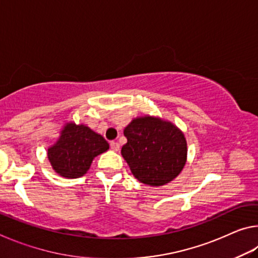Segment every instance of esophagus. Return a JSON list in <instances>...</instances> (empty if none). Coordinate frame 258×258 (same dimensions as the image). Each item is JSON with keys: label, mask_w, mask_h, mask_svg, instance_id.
<instances>
[{"label": "esophagus", "mask_w": 258, "mask_h": 258, "mask_svg": "<svg viewBox=\"0 0 258 258\" xmlns=\"http://www.w3.org/2000/svg\"><path fill=\"white\" fill-rule=\"evenodd\" d=\"M110 148H111V150H113V151H118L119 150V143H117L115 141H111L110 142Z\"/></svg>", "instance_id": "obj_1"}]
</instances>
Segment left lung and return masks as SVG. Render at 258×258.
I'll use <instances>...</instances> for the list:
<instances>
[{
  "instance_id": "8db88e82",
  "label": "left lung",
  "mask_w": 258,
  "mask_h": 258,
  "mask_svg": "<svg viewBox=\"0 0 258 258\" xmlns=\"http://www.w3.org/2000/svg\"><path fill=\"white\" fill-rule=\"evenodd\" d=\"M121 148L134 177L151 186L173 181L184 168L187 146L184 133L172 121L150 115L140 116L126 126Z\"/></svg>"
}]
</instances>
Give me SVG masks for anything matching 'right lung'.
<instances>
[{"instance_id": "obj_1", "label": "right lung", "mask_w": 258, "mask_h": 258, "mask_svg": "<svg viewBox=\"0 0 258 258\" xmlns=\"http://www.w3.org/2000/svg\"><path fill=\"white\" fill-rule=\"evenodd\" d=\"M108 149L109 143L102 135L87 125L69 121L54 145L47 148V158L58 175L77 178L87 173L95 157Z\"/></svg>"}]
</instances>
